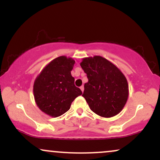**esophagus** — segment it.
I'll use <instances>...</instances> for the list:
<instances>
[{
	"instance_id": "34e87169",
	"label": "esophagus",
	"mask_w": 160,
	"mask_h": 160,
	"mask_svg": "<svg viewBox=\"0 0 160 160\" xmlns=\"http://www.w3.org/2000/svg\"><path fill=\"white\" fill-rule=\"evenodd\" d=\"M80 89H81L82 92H83V90H84V87H83V86H80Z\"/></svg>"
}]
</instances>
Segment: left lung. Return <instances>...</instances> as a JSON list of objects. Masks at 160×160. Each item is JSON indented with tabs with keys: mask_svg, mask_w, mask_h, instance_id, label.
<instances>
[{
	"mask_svg": "<svg viewBox=\"0 0 160 160\" xmlns=\"http://www.w3.org/2000/svg\"><path fill=\"white\" fill-rule=\"evenodd\" d=\"M80 66L87 75L82 97L89 108L102 117H112L124 108L128 85L120 70L102 56L82 58Z\"/></svg>",
	"mask_w": 160,
	"mask_h": 160,
	"instance_id": "obj_1",
	"label": "left lung"
}]
</instances>
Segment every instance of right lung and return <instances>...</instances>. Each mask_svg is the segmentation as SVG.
Wrapping results in <instances>:
<instances>
[{"mask_svg": "<svg viewBox=\"0 0 160 160\" xmlns=\"http://www.w3.org/2000/svg\"><path fill=\"white\" fill-rule=\"evenodd\" d=\"M75 61L72 58L59 56L42 70L34 83V96L38 107L52 117L67 112L82 91L74 85L71 76Z\"/></svg>", "mask_w": 160, "mask_h": 160, "instance_id": "right-lung-1", "label": "right lung"}]
</instances>
